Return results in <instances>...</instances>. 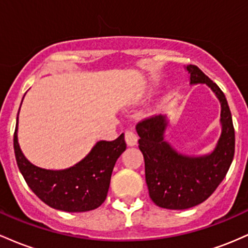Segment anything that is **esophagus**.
<instances>
[{
	"mask_svg": "<svg viewBox=\"0 0 248 248\" xmlns=\"http://www.w3.org/2000/svg\"><path fill=\"white\" fill-rule=\"evenodd\" d=\"M125 141H126V144L129 146L136 145L138 141V136L133 131H131V130H126L125 131Z\"/></svg>",
	"mask_w": 248,
	"mask_h": 248,
	"instance_id": "esophagus-1",
	"label": "esophagus"
}]
</instances>
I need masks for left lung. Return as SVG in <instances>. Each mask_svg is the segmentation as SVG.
<instances>
[{
    "label": "left lung",
    "instance_id": "8db88e82",
    "mask_svg": "<svg viewBox=\"0 0 248 248\" xmlns=\"http://www.w3.org/2000/svg\"><path fill=\"white\" fill-rule=\"evenodd\" d=\"M186 69L191 74V84L205 83L220 101L222 131L212 154L196 158L177 154L164 140V116L147 117L136 125L150 198L157 206L168 210H185L205 202L226 176L234 157V126L226 97L198 66Z\"/></svg>",
    "mask_w": 248,
    "mask_h": 248
}]
</instances>
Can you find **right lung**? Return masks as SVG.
<instances>
[{
  "instance_id": "1",
  "label": "right lung",
  "mask_w": 248,
  "mask_h": 248,
  "mask_svg": "<svg viewBox=\"0 0 248 248\" xmlns=\"http://www.w3.org/2000/svg\"><path fill=\"white\" fill-rule=\"evenodd\" d=\"M125 149L122 133L115 140L98 141L77 165L50 171L27 160L18 145L17 126L14 133L16 161L28 186L50 207L66 212H87L101 206L108 196L116 160Z\"/></svg>"
}]
</instances>
